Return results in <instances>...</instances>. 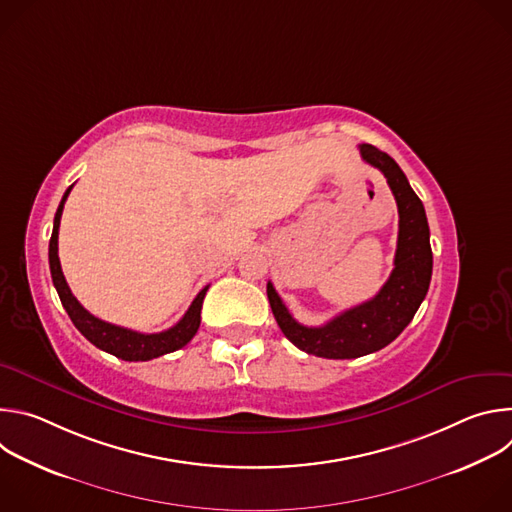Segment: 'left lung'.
<instances>
[{"instance_id": "1", "label": "left lung", "mask_w": 512, "mask_h": 512, "mask_svg": "<svg viewBox=\"0 0 512 512\" xmlns=\"http://www.w3.org/2000/svg\"><path fill=\"white\" fill-rule=\"evenodd\" d=\"M360 156L383 172L399 208L395 267L379 294L320 328H308L289 314L273 283L267 281L271 312L285 338L300 350L322 358H356L391 344L413 320L431 281L433 257L423 202L389 154L362 143Z\"/></svg>"}]
</instances>
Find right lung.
Wrapping results in <instances>:
<instances>
[{"label":"right lung","instance_id":"1","mask_svg":"<svg viewBox=\"0 0 512 512\" xmlns=\"http://www.w3.org/2000/svg\"><path fill=\"white\" fill-rule=\"evenodd\" d=\"M72 186L64 192L58 210L54 214V229H52V237H50V247H48V261H50V273H52V283L58 291V298L66 310V314L70 316L72 324L77 326V330L97 348L121 358V360H129V362H139V360H152L158 358L162 354L174 352L182 346H186L194 334L198 332L200 326V310H202V300L206 296L208 285L200 291V294L194 298L192 306L188 308V312L182 316V320L158 334H141L129 328H121L115 324H109L105 320L95 318L91 312H87L79 300L72 296V291L62 275V267H60V259H58V229H60V216H62V208L64 202L70 194Z\"/></svg>","mask_w":512,"mask_h":512}]
</instances>
